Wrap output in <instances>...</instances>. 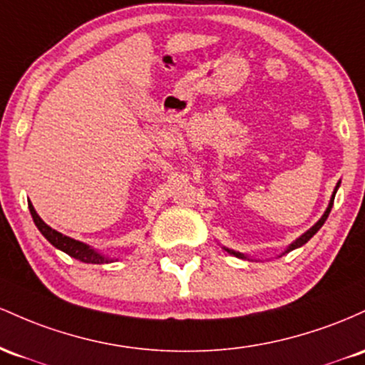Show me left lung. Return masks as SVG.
<instances>
[{
  "instance_id": "8db88e82",
  "label": "left lung",
  "mask_w": 365,
  "mask_h": 365,
  "mask_svg": "<svg viewBox=\"0 0 365 365\" xmlns=\"http://www.w3.org/2000/svg\"><path fill=\"white\" fill-rule=\"evenodd\" d=\"M338 186H339V182L336 184V187H334V193H333V196H331V202H329V207L326 208V212H324V215L321 217V219H319V222L315 224V226H312L309 229V231L305 232V235H302L300 237H298L297 241H294V243L292 245V247L288 248V252H292V250H294V248H298V247H302V245H305L307 241L310 240V237H312L315 232L319 231V229L322 227V224L326 222V219H327V215H329V212H331V208H333V202H334V195H336V190H338ZM229 253H232V255H236V257H240V259H245V255H241V253H237V252H231V250H227Z\"/></svg>"
}]
</instances>
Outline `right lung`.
I'll use <instances>...</instances> for the list:
<instances>
[{"mask_svg":"<svg viewBox=\"0 0 365 365\" xmlns=\"http://www.w3.org/2000/svg\"><path fill=\"white\" fill-rule=\"evenodd\" d=\"M29 210H31L32 219H34V224L38 226L41 235L46 237V240L50 241L55 248L61 250V252H65L67 255L73 257L76 260L86 262V264H106V262H110L108 259H105L103 255H100V253L94 252L93 248H89L88 245L72 240V237H68V236H63L61 232L51 229L46 222H43V219L36 214L34 207H32L31 202H29Z\"/></svg>","mask_w":365,"mask_h":365,"instance_id":"obj_1","label":"right lung"}]
</instances>
